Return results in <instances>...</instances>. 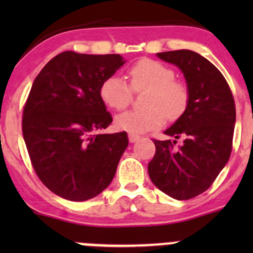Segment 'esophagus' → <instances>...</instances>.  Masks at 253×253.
<instances>
[{
    "instance_id": "obj_1",
    "label": "esophagus",
    "mask_w": 253,
    "mask_h": 253,
    "mask_svg": "<svg viewBox=\"0 0 253 253\" xmlns=\"http://www.w3.org/2000/svg\"><path fill=\"white\" fill-rule=\"evenodd\" d=\"M139 138H141V137H139L138 134H134V133H129L128 134V139H129V142H131V143L137 142Z\"/></svg>"
}]
</instances>
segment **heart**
<instances>
[{"label": "heart", "mask_w": 253, "mask_h": 253, "mask_svg": "<svg viewBox=\"0 0 253 253\" xmlns=\"http://www.w3.org/2000/svg\"><path fill=\"white\" fill-rule=\"evenodd\" d=\"M129 85L119 76L108 77L101 83L99 94L108 108L125 110L132 101V90H148L143 98V110L124 112L115 119L119 129L143 133L159 128L168 121H177L190 104V88L182 79L175 78L174 68L159 61L143 58L128 70Z\"/></svg>", "instance_id": "heart-1"}]
</instances>
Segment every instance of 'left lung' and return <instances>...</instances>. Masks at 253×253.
<instances>
[{"label":"left lung","mask_w":253,"mask_h":253,"mask_svg":"<svg viewBox=\"0 0 253 253\" xmlns=\"http://www.w3.org/2000/svg\"><path fill=\"white\" fill-rule=\"evenodd\" d=\"M157 55L182 71L191 96L185 114L164 132L175 141L153 139L155 155L148 174L168 196L190 200L211 187L230 158L235 101L220 71L200 53L176 50ZM180 138L183 144L176 147Z\"/></svg>","instance_id":"left-lung-1"}]
</instances>
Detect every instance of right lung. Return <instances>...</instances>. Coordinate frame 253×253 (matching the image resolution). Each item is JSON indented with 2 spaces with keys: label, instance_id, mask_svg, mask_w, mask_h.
<instances>
[{
  "label": "right lung",
  "instance_id": "1",
  "mask_svg": "<svg viewBox=\"0 0 253 253\" xmlns=\"http://www.w3.org/2000/svg\"><path fill=\"white\" fill-rule=\"evenodd\" d=\"M126 61L120 55L65 51L33 83L22 131L42 183L60 197L82 202L103 192L128 145L126 132L100 133L112 122L99 94Z\"/></svg>",
  "mask_w": 253,
  "mask_h": 253
}]
</instances>
